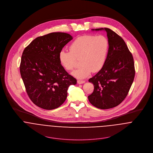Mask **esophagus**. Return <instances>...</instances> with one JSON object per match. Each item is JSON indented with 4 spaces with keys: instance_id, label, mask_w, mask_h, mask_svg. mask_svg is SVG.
I'll list each match as a JSON object with an SVG mask.
<instances>
[{
    "instance_id": "obj_1",
    "label": "esophagus",
    "mask_w": 153,
    "mask_h": 153,
    "mask_svg": "<svg viewBox=\"0 0 153 153\" xmlns=\"http://www.w3.org/2000/svg\"><path fill=\"white\" fill-rule=\"evenodd\" d=\"M85 82V81H82V80H78V81H77V82H78V84H84Z\"/></svg>"
}]
</instances>
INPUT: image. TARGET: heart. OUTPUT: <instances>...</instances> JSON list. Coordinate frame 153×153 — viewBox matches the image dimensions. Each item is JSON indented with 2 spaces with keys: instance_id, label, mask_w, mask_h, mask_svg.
I'll use <instances>...</instances> for the list:
<instances>
[{
  "instance_id": "heart-1",
  "label": "heart",
  "mask_w": 153,
  "mask_h": 153,
  "mask_svg": "<svg viewBox=\"0 0 153 153\" xmlns=\"http://www.w3.org/2000/svg\"><path fill=\"white\" fill-rule=\"evenodd\" d=\"M108 39L103 35H86L77 38L69 46V52L61 51L59 62L66 70L72 71L80 59L81 66L72 74L78 78H85L91 72L100 71L105 65L108 51Z\"/></svg>"
}]
</instances>
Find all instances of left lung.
<instances>
[{"mask_svg":"<svg viewBox=\"0 0 153 153\" xmlns=\"http://www.w3.org/2000/svg\"><path fill=\"white\" fill-rule=\"evenodd\" d=\"M102 29L107 33L109 51L103 68L89 79L94 89L88 98L94 107L105 109L117 107L126 98L135 71L132 55L123 39L109 28Z\"/></svg>","mask_w":153,"mask_h":153,"instance_id":"left-lung-1","label":"left lung"}]
</instances>
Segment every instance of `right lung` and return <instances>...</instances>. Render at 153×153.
I'll list each match as a JSON object with an SVG mask.
<instances>
[{"mask_svg":"<svg viewBox=\"0 0 153 153\" xmlns=\"http://www.w3.org/2000/svg\"><path fill=\"white\" fill-rule=\"evenodd\" d=\"M72 37L53 32L35 39L22 53L20 72L26 91L38 107L53 109L66 100L67 91L76 79L61 65L59 53Z\"/></svg>","mask_w":153,"mask_h":153,"instance_id":"1","label":"right lung"}]
</instances>
